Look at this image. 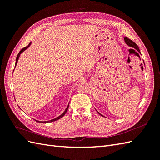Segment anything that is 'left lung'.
<instances>
[{"label":"left lung","instance_id":"obj_1","mask_svg":"<svg viewBox=\"0 0 160 160\" xmlns=\"http://www.w3.org/2000/svg\"><path fill=\"white\" fill-rule=\"evenodd\" d=\"M124 41H125L126 44H127V45L128 46L131 47H132V48H134L135 49H136L139 53H140V49H139L138 46V45H136V44H135L133 41H132L131 40L128 38L127 37H125V38H124ZM98 113H99L100 115H101V114L99 113V112H98Z\"/></svg>","mask_w":160,"mask_h":160}]
</instances>
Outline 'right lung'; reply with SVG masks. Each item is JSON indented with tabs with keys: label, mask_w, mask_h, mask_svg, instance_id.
<instances>
[{
	"label": "right lung",
	"mask_w": 160,
	"mask_h": 160,
	"mask_svg": "<svg viewBox=\"0 0 160 160\" xmlns=\"http://www.w3.org/2000/svg\"><path fill=\"white\" fill-rule=\"evenodd\" d=\"M31 43L32 42H30L29 45L27 46V47H24V48H22L21 50L20 51V52L18 53V55H17V57H16V64H15V67L16 66V64H17V62H18V58H19V57H20V53H22L25 50H26L28 48V47L30 46V45H31ZM14 70V69H13ZM69 104H68V106H67V108L65 109V111H64L63 113L61 114L60 116H58V117H57V118H54V119H53V120H49V121H44V122H41V121H38V120H36L37 122H40V123H41V122H42V123H47V122H54V121H56V120H59V119H60L62 117H63L64 115H65V113H67V110H68V108H69Z\"/></svg>",
	"instance_id": "right-lung-1"
}]
</instances>
